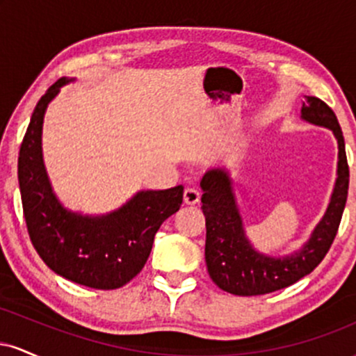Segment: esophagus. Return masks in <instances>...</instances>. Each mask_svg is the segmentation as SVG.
I'll use <instances>...</instances> for the list:
<instances>
[{"instance_id": "esophagus-1", "label": "esophagus", "mask_w": 356, "mask_h": 356, "mask_svg": "<svg viewBox=\"0 0 356 356\" xmlns=\"http://www.w3.org/2000/svg\"><path fill=\"white\" fill-rule=\"evenodd\" d=\"M199 199H201V192H199L197 189L187 187V189L184 191V202H186V204H191V206H194V204L199 202Z\"/></svg>"}]
</instances>
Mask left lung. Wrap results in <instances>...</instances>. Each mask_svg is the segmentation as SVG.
I'll return each mask as SVG.
<instances>
[{
	"instance_id": "obj_1",
	"label": "left lung",
	"mask_w": 356,
	"mask_h": 356,
	"mask_svg": "<svg viewBox=\"0 0 356 356\" xmlns=\"http://www.w3.org/2000/svg\"><path fill=\"white\" fill-rule=\"evenodd\" d=\"M301 117L314 125L328 127L338 140V179L328 209L300 251L286 257L259 254L243 229L236 207L232 182L226 170L206 172L201 202L206 216V263L211 280L224 291L238 296H257L295 284L313 271L332 248L348 197L350 169L345 138L334 112L316 97H308Z\"/></svg>"
}]
</instances>
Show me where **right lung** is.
<instances>
[{"label": "right lung", "instance_id": "1", "mask_svg": "<svg viewBox=\"0 0 356 356\" xmlns=\"http://www.w3.org/2000/svg\"><path fill=\"white\" fill-rule=\"evenodd\" d=\"M67 81L56 80L40 99L19 147L24 220L36 252L56 275L88 288L117 289L142 271L155 232L181 207L184 187L140 191L124 207L100 218L65 209L44 172L42 125L48 104Z\"/></svg>", "mask_w": 356, "mask_h": 356}]
</instances>
